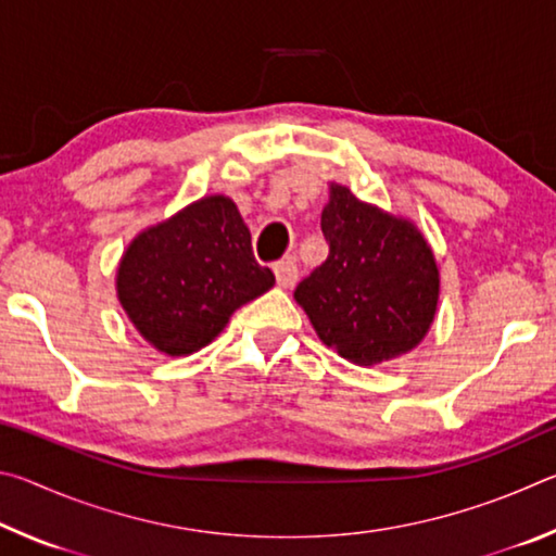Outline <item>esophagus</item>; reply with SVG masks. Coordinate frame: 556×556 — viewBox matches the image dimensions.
I'll return each instance as SVG.
<instances>
[{
    "instance_id": "34e87169",
    "label": "esophagus",
    "mask_w": 556,
    "mask_h": 556,
    "mask_svg": "<svg viewBox=\"0 0 556 556\" xmlns=\"http://www.w3.org/2000/svg\"><path fill=\"white\" fill-rule=\"evenodd\" d=\"M275 277H277V285H279L281 289H291V287H294L296 279H299L296 262L291 260V257L279 260L277 265H275Z\"/></svg>"
}]
</instances>
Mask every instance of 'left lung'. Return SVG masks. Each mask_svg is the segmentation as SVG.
Here are the masks:
<instances>
[{
    "mask_svg": "<svg viewBox=\"0 0 556 556\" xmlns=\"http://www.w3.org/2000/svg\"><path fill=\"white\" fill-rule=\"evenodd\" d=\"M321 230L328 257L294 291L318 338L355 365L417 348L439 304L437 260L417 225L331 184Z\"/></svg>",
    "mask_w": 556,
    "mask_h": 556,
    "instance_id": "obj_1",
    "label": "left lung"
}]
</instances>
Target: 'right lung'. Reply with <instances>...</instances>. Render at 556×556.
<instances>
[{"label": "right lung", "mask_w": 556, "mask_h": 556, "mask_svg": "<svg viewBox=\"0 0 556 556\" xmlns=\"http://www.w3.org/2000/svg\"><path fill=\"white\" fill-rule=\"evenodd\" d=\"M275 287L228 195H205L129 242L117 299L144 341L191 355L218 336L242 304Z\"/></svg>", "instance_id": "1"}]
</instances>
